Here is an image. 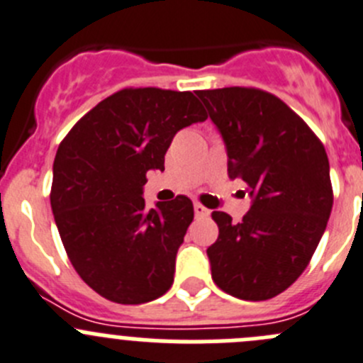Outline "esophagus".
<instances>
[{
  "label": "esophagus",
  "mask_w": 363,
  "mask_h": 363,
  "mask_svg": "<svg viewBox=\"0 0 363 363\" xmlns=\"http://www.w3.org/2000/svg\"><path fill=\"white\" fill-rule=\"evenodd\" d=\"M193 209H195V216H208L209 215L208 209H206L202 204H199V202H195V204H193Z\"/></svg>",
  "instance_id": "obj_1"
}]
</instances>
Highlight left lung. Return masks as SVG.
Masks as SVG:
<instances>
[{
  "label": "left lung",
  "mask_w": 363,
  "mask_h": 363,
  "mask_svg": "<svg viewBox=\"0 0 363 363\" xmlns=\"http://www.w3.org/2000/svg\"><path fill=\"white\" fill-rule=\"evenodd\" d=\"M228 150V174L252 199L242 222L213 213L208 249L218 289L243 301L272 299L303 274L319 245L333 189L319 138L289 105L250 87L197 91Z\"/></svg>",
  "instance_id": "obj_1"
}]
</instances>
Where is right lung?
<instances>
[{"label":"right lung","mask_w":363,"mask_h":363,"mask_svg":"<svg viewBox=\"0 0 363 363\" xmlns=\"http://www.w3.org/2000/svg\"><path fill=\"white\" fill-rule=\"evenodd\" d=\"M204 120L189 91L121 89L59 145L50 195L57 229L71 265L105 299L141 304L170 290L193 204L179 195L147 211L143 186L147 172L164 170L174 135Z\"/></svg>","instance_id":"obj_1"}]
</instances>
